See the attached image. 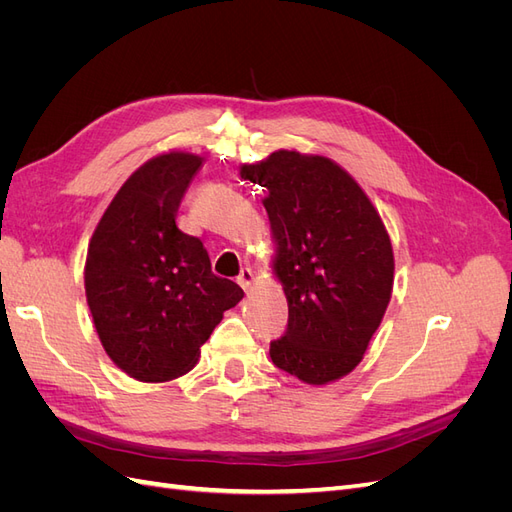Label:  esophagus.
Returning <instances> with one entry per match:
<instances>
[{"label": "esophagus", "instance_id": "1", "mask_svg": "<svg viewBox=\"0 0 512 512\" xmlns=\"http://www.w3.org/2000/svg\"><path fill=\"white\" fill-rule=\"evenodd\" d=\"M237 282H239V286H241L243 290H250L252 284H254V271H252L250 267H243V269L239 271V275H237Z\"/></svg>", "mask_w": 512, "mask_h": 512}]
</instances>
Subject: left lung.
Instances as JSON below:
<instances>
[{
  "label": "left lung",
  "instance_id": "left-lung-1",
  "mask_svg": "<svg viewBox=\"0 0 512 512\" xmlns=\"http://www.w3.org/2000/svg\"><path fill=\"white\" fill-rule=\"evenodd\" d=\"M277 243L275 275L288 327L273 363L307 384H327L361 363L391 301L393 247L378 211L344 168L322 156L275 151L245 164Z\"/></svg>",
  "mask_w": 512,
  "mask_h": 512
}]
</instances>
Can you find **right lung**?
Masks as SVG:
<instances>
[{"label": "right lung", "mask_w": 512, "mask_h": 512, "mask_svg": "<svg viewBox=\"0 0 512 512\" xmlns=\"http://www.w3.org/2000/svg\"><path fill=\"white\" fill-rule=\"evenodd\" d=\"M203 158L164 153L121 185L89 241L85 292L100 342L143 382L190 371L243 290L211 271L203 241L177 226L179 203Z\"/></svg>", "instance_id": "obj_1"}]
</instances>
